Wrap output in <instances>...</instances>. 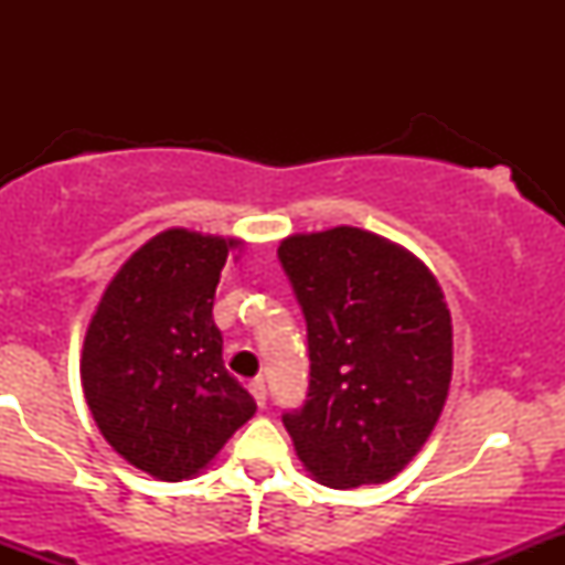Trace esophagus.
<instances>
[{
	"instance_id": "esophagus-1",
	"label": "esophagus",
	"mask_w": 565,
	"mask_h": 565,
	"mask_svg": "<svg viewBox=\"0 0 565 565\" xmlns=\"http://www.w3.org/2000/svg\"><path fill=\"white\" fill-rule=\"evenodd\" d=\"M248 391H250V396L256 398V407L265 409L267 407V388H265V383H262V380H254V383L248 385Z\"/></svg>"
}]
</instances>
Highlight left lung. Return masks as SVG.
I'll return each mask as SVG.
<instances>
[{"label": "left lung", "instance_id": "8db88e82", "mask_svg": "<svg viewBox=\"0 0 565 565\" xmlns=\"http://www.w3.org/2000/svg\"><path fill=\"white\" fill-rule=\"evenodd\" d=\"M309 339V393L281 415L319 483L396 476L435 429L454 339L437 278L409 250L355 226L278 246Z\"/></svg>", "mask_w": 565, "mask_h": 565}]
</instances>
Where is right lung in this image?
<instances>
[{
    "instance_id": "1",
    "label": "right lung",
    "mask_w": 565,
    "mask_h": 565,
    "mask_svg": "<svg viewBox=\"0 0 565 565\" xmlns=\"http://www.w3.org/2000/svg\"><path fill=\"white\" fill-rule=\"evenodd\" d=\"M237 241L167 230L145 243L100 298L82 385L108 446L139 470L196 476L256 413L226 372L213 298Z\"/></svg>"
}]
</instances>
